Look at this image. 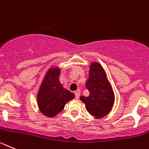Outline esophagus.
I'll list each match as a JSON object with an SVG mask.
<instances>
[{"label":"esophagus","mask_w":149,"mask_h":149,"mask_svg":"<svg viewBox=\"0 0 149 149\" xmlns=\"http://www.w3.org/2000/svg\"><path fill=\"white\" fill-rule=\"evenodd\" d=\"M75 96H76V99H79L80 96V93H79V91H77L75 92Z\"/></svg>","instance_id":"obj_1"}]
</instances>
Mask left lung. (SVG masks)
Returning a JSON list of instances; mask_svg holds the SVG:
<instances>
[{"mask_svg":"<svg viewBox=\"0 0 149 149\" xmlns=\"http://www.w3.org/2000/svg\"><path fill=\"white\" fill-rule=\"evenodd\" d=\"M85 86L90 94L88 96H80V100L85 104L87 111L96 119L106 116L114 103V93L100 63H91Z\"/></svg>","mask_w":149,"mask_h":149,"instance_id":"1","label":"left lung"}]
</instances>
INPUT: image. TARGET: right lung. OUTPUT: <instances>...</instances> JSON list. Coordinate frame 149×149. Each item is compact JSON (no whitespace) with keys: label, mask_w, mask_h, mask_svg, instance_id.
<instances>
[{"label":"right lung","mask_w":149,"mask_h":149,"mask_svg":"<svg viewBox=\"0 0 149 149\" xmlns=\"http://www.w3.org/2000/svg\"><path fill=\"white\" fill-rule=\"evenodd\" d=\"M61 70L58 67L49 68L41 84L37 103L40 111L48 117H54L61 112L69 101L74 99V93L63 88L59 81Z\"/></svg>","instance_id":"1"}]
</instances>
